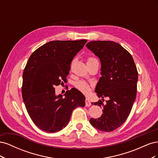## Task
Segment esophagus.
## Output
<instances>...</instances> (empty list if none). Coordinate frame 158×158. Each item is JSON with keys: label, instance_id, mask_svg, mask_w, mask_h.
I'll list each match as a JSON object with an SVG mask.
<instances>
[{"label": "esophagus", "instance_id": "obj_1", "mask_svg": "<svg viewBox=\"0 0 158 158\" xmlns=\"http://www.w3.org/2000/svg\"><path fill=\"white\" fill-rule=\"evenodd\" d=\"M85 106L86 107H89L91 105H92V103H91L89 99L88 98H85Z\"/></svg>", "mask_w": 158, "mask_h": 158}]
</instances>
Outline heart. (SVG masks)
I'll list each match as a JSON object with an SVG mask.
<instances>
[{
  "mask_svg": "<svg viewBox=\"0 0 158 158\" xmlns=\"http://www.w3.org/2000/svg\"><path fill=\"white\" fill-rule=\"evenodd\" d=\"M96 60V59H94V58H92V57H91V58L88 59V62L92 61V60ZM75 86L78 89H79L80 91H81V92L84 93V94L88 93L89 92V90H90V88H89V84L87 82H84V81H78V82H77L75 84Z\"/></svg>",
  "mask_w": 158,
  "mask_h": 158,
  "instance_id": "heart-1",
  "label": "heart"
}]
</instances>
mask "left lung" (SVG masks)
Instances as JSON below:
<instances>
[{
	"label": "left lung",
	"mask_w": 158,
	"mask_h": 158,
	"mask_svg": "<svg viewBox=\"0 0 158 158\" xmlns=\"http://www.w3.org/2000/svg\"><path fill=\"white\" fill-rule=\"evenodd\" d=\"M86 47L101 62V75L95 89L99 98L108 97L98 118H91L94 128L103 132L115 130L125 122L136 96L138 72L132 55L118 44L111 41H93ZM93 104V103H92Z\"/></svg>",
	"instance_id": "1"
}]
</instances>
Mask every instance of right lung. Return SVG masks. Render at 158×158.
Segmentation results:
<instances>
[{
    "instance_id": "obj_1",
    "label": "right lung",
    "mask_w": 158,
    "mask_h": 158,
    "mask_svg": "<svg viewBox=\"0 0 158 158\" xmlns=\"http://www.w3.org/2000/svg\"><path fill=\"white\" fill-rule=\"evenodd\" d=\"M87 40L52 41L33 52L23 73L22 94L27 111L35 125L55 132L68 125L73 110L84 107V95L76 89L55 94V85L64 81L76 55Z\"/></svg>"
}]
</instances>
